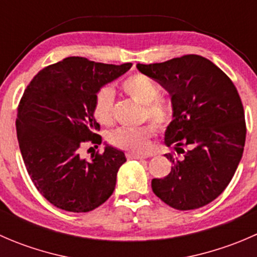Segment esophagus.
Segmentation results:
<instances>
[{
  "label": "esophagus",
  "instance_id": "1",
  "mask_svg": "<svg viewBox=\"0 0 257 257\" xmlns=\"http://www.w3.org/2000/svg\"><path fill=\"white\" fill-rule=\"evenodd\" d=\"M126 158H128V159H137V160H141V159H145V158H147V157H144V155L134 154V153H128V154H126Z\"/></svg>",
  "mask_w": 257,
  "mask_h": 257
}]
</instances>
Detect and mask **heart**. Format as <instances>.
<instances>
[{
    "mask_svg": "<svg viewBox=\"0 0 257 257\" xmlns=\"http://www.w3.org/2000/svg\"><path fill=\"white\" fill-rule=\"evenodd\" d=\"M121 88L133 99L144 105L143 118L149 119L158 129L164 131L173 119V112L165 103L159 100V85L144 74L137 73L121 83ZM114 93L110 88H103L97 93L93 113L97 120L104 125L113 123ZM154 128L149 124L137 128H118L109 134V142L120 149L144 154L150 149Z\"/></svg>",
    "mask_w": 257,
    "mask_h": 257,
    "instance_id": "heart-1",
    "label": "heart"
}]
</instances>
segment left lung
Here are the masks:
<instances>
[{
    "mask_svg": "<svg viewBox=\"0 0 257 257\" xmlns=\"http://www.w3.org/2000/svg\"><path fill=\"white\" fill-rule=\"evenodd\" d=\"M137 68L169 92L173 120L164 143L183 154H165L172 170L164 179H153V191L178 210L211 203L231 181L245 145V114L234 83L198 54Z\"/></svg>",
    "mask_w": 257,
    "mask_h": 257,
    "instance_id": "8db88e82",
    "label": "left lung"
}]
</instances>
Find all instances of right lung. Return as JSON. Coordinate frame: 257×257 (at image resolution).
<instances>
[{"instance_id": "right-lung-1", "label": "right lung", "mask_w": 257, "mask_h": 257, "mask_svg": "<svg viewBox=\"0 0 257 257\" xmlns=\"http://www.w3.org/2000/svg\"><path fill=\"white\" fill-rule=\"evenodd\" d=\"M131 67L68 57L38 72L26 88L17 109L18 144L33 184L52 205L88 212L113 194L124 153L105 144L87 160L80 148L102 143L95 95Z\"/></svg>"}]
</instances>
